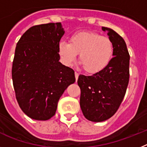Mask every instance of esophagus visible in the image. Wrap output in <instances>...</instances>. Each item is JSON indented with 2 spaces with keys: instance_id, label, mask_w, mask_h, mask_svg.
Listing matches in <instances>:
<instances>
[{
  "instance_id": "esophagus-1",
  "label": "esophagus",
  "mask_w": 147,
  "mask_h": 147,
  "mask_svg": "<svg viewBox=\"0 0 147 147\" xmlns=\"http://www.w3.org/2000/svg\"><path fill=\"white\" fill-rule=\"evenodd\" d=\"M75 79H76V81H77L78 78V76H79V73L77 72H75Z\"/></svg>"
}]
</instances>
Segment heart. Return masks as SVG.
Instances as JSON below:
<instances>
[{
  "mask_svg": "<svg viewBox=\"0 0 147 147\" xmlns=\"http://www.w3.org/2000/svg\"><path fill=\"white\" fill-rule=\"evenodd\" d=\"M114 47L108 37L92 31L78 32L70 36L69 43L58 44V53L67 66L74 63L78 54L79 62L88 73L95 74L104 70L110 63Z\"/></svg>",
  "mask_w": 147,
  "mask_h": 147,
  "instance_id": "b5f03b06",
  "label": "heart"
}]
</instances>
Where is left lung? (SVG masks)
Returning <instances> with one entry per match:
<instances>
[{
	"mask_svg": "<svg viewBox=\"0 0 147 147\" xmlns=\"http://www.w3.org/2000/svg\"><path fill=\"white\" fill-rule=\"evenodd\" d=\"M114 47L110 63L91 76L80 75V106L84 117L94 122L110 118L119 108L129 80V54L123 38L112 29L102 27Z\"/></svg>",
	"mask_w": 147,
	"mask_h": 147,
	"instance_id": "obj_1",
	"label": "left lung"
}]
</instances>
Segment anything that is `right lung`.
<instances>
[{"instance_id": "right-lung-1", "label": "right lung", "mask_w": 147, "mask_h": 147, "mask_svg": "<svg viewBox=\"0 0 147 147\" xmlns=\"http://www.w3.org/2000/svg\"><path fill=\"white\" fill-rule=\"evenodd\" d=\"M63 34L61 23L36 25L16 45L12 68L15 97L21 110L34 120L54 116L61 96L75 81L74 70L59 62Z\"/></svg>"}]
</instances>
